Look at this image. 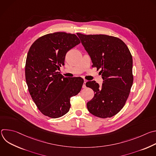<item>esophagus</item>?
I'll return each instance as SVG.
<instances>
[{
    "label": "esophagus",
    "mask_w": 156,
    "mask_h": 156,
    "mask_svg": "<svg viewBox=\"0 0 156 156\" xmlns=\"http://www.w3.org/2000/svg\"><path fill=\"white\" fill-rule=\"evenodd\" d=\"M86 82H87V80H84L83 84V88H85V87H86Z\"/></svg>",
    "instance_id": "34e87169"
}]
</instances>
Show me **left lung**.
Segmentation results:
<instances>
[{
    "label": "left lung",
    "instance_id": "1",
    "mask_svg": "<svg viewBox=\"0 0 156 156\" xmlns=\"http://www.w3.org/2000/svg\"><path fill=\"white\" fill-rule=\"evenodd\" d=\"M76 34L93 66L101 69L104 80L101 87L94 81L86 83L95 93L87 103V108L98 117H112L123 107L130 93L133 82L132 55L125 42L118 37Z\"/></svg>",
    "mask_w": 156,
    "mask_h": 156
}]
</instances>
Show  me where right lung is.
Segmentation results:
<instances>
[{"label":"right lung","instance_id":"add662e5","mask_svg":"<svg viewBox=\"0 0 156 156\" xmlns=\"http://www.w3.org/2000/svg\"><path fill=\"white\" fill-rule=\"evenodd\" d=\"M80 43L74 34L57 32L40 37L29 49L26 81L32 99L44 115L56 119L66 114L70 98L81 90L83 79L69 80L57 72L64 65L66 52Z\"/></svg>","mask_w":156,"mask_h":156}]
</instances>
